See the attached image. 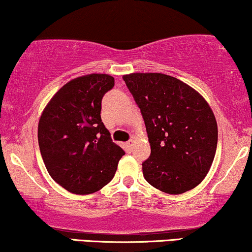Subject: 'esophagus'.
<instances>
[{
    "mask_svg": "<svg viewBox=\"0 0 252 252\" xmlns=\"http://www.w3.org/2000/svg\"><path fill=\"white\" fill-rule=\"evenodd\" d=\"M134 143H135V141H134V140H130V141H128V142L126 143V147H127V149H128L129 151H132L133 147H134Z\"/></svg>",
    "mask_w": 252,
    "mask_h": 252,
    "instance_id": "esophagus-1",
    "label": "esophagus"
}]
</instances>
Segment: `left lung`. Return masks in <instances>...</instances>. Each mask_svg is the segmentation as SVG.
I'll list each match as a JSON object with an SVG mask.
<instances>
[{
    "instance_id": "left-lung-1",
    "label": "left lung",
    "mask_w": 252,
    "mask_h": 252,
    "mask_svg": "<svg viewBox=\"0 0 252 252\" xmlns=\"http://www.w3.org/2000/svg\"><path fill=\"white\" fill-rule=\"evenodd\" d=\"M123 79L142 113L151 148L142 163L144 179L172 195L195 188L208 174L218 142L208 102L171 75L130 73Z\"/></svg>"
}]
</instances>
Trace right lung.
<instances>
[{
    "label": "right lung",
    "mask_w": 252,
    "mask_h": 252,
    "mask_svg": "<svg viewBox=\"0 0 252 252\" xmlns=\"http://www.w3.org/2000/svg\"><path fill=\"white\" fill-rule=\"evenodd\" d=\"M115 86L109 74L75 78L53 96L39 120L41 156L66 190L87 195L112 180L124 155L101 119L102 98Z\"/></svg>",
    "instance_id": "obj_1"
}]
</instances>
